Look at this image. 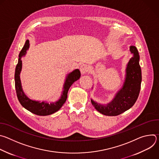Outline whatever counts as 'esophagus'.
I'll return each mask as SVG.
<instances>
[{"label": "esophagus", "mask_w": 159, "mask_h": 159, "mask_svg": "<svg viewBox=\"0 0 159 159\" xmlns=\"http://www.w3.org/2000/svg\"><path fill=\"white\" fill-rule=\"evenodd\" d=\"M80 70L82 74H85L89 71V67L86 64H82L80 67Z\"/></svg>", "instance_id": "esophagus-1"}]
</instances>
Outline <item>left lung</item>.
Returning <instances> with one entry per match:
<instances>
[{
  "label": "left lung",
  "mask_w": 159,
  "mask_h": 159,
  "mask_svg": "<svg viewBox=\"0 0 159 159\" xmlns=\"http://www.w3.org/2000/svg\"><path fill=\"white\" fill-rule=\"evenodd\" d=\"M133 57L126 68V77L123 88L116 94L112 101L106 106L95 102L91 99L93 106L101 114L106 116H117L131 108L139 97L142 82V71L139 64L140 56L135 47H130Z\"/></svg>",
  "instance_id": "left-lung-1"
}]
</instances>
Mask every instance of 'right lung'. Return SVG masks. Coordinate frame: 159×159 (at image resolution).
Listing matches in <instances>:
<instances>
[{"instance_id": "1", "label": "right lung", "mask_w": 159, "mask_h": 159, "mask_svg": "<svg viewBox=\"0 0 159 159\" xmlns=\"http://www.w3.org/2000/svg\"><path fill=\"white\" fill-rule=\"evenodd\" d=\"M30 47L29 40H26L25 46L22 48L21 51L19 55L18 63L16 67L15 70V87L16 90V94L17 99L20 103V104L23 106L25 109L31 112L33 114L39 116H47L53 114V113L58 111L63 104L65 102L67 98V94L69 89L70 86L73 84L74 82L79 79L80 77V72L79 70L76 69L70 74L68 75L66 80L64 84V90L61 94V98L56 102L54 103H47V102H39L38 101H32L22 91L20 80V73L22 69V61L21 58L23 57Z\"/></svg>"}]
</instances>
